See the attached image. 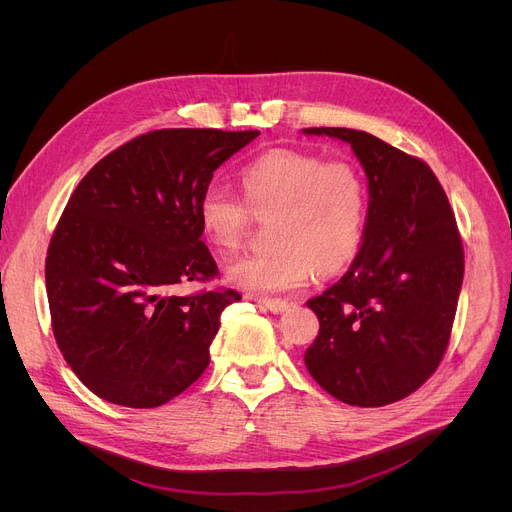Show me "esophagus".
Returning <instances> with one entry per match:
<instances>
[{"label":"esophagus","instance_id":"1","mask_svg":"<svg viewBox=\"0 0 512 512\" xmlns=\"http://www.w3.org/2000/svg\"><path fill=\"white\" fill-rule=\"evenodd\" d=\"M263 304L273 314H281V312H285L289 308V302L281 300V298H267V300H263Z\"/></svg>","mask_w":512,"mask_h":512}]
</instances>
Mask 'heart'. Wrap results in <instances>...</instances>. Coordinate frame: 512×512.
I'll list each match as a JSON object with an SVG mask.
<instances>
[{
  "label": "heart",
  "mask_w": 512,
  "mask_h": 512,
  "mask_svg": "<svg viewBox=\"0 0 512 512\" xmlns=\"http://www.w3.org/2000/svg\"><path fill=\"white\" fill-rule=\"evenodd\" d=\"M243 198L225 186H208L198 200V223L208 243L235 253L255 218H269L273 247L237 259L229 281L251 294L296 289L316 271L344 269L362 243L367 221V182L350 160L277 148L241 172Z\"/></svg>",
  "instance_id": "1"
}]
</instances>
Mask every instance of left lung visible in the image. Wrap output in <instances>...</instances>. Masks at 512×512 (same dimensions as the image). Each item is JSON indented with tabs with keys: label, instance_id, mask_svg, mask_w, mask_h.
<instances>
[{
	"label": "left lung",
	"instance_id": "left-lung-1",
	"mask_svg": "<svg viewBox=\"0 0 512 512\" xmlns=\"http://www.w3.org/2000/svg\"><path fill=\"white\" fill-rule=\"evenodd\" d=\"M304 131L350 143L371 196L350 269L308 300L320 332L306 367L338 401L383 407L417 391L448 350L464 277L456 216L423 160L367 131Z\"/></svg>",
	"mask_w": 512,
	"mask_h": 512
}]
</instances>
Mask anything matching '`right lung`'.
<instances>
[{"mask_svg":"<svg viewBox=\"0 0 512 512\" xmlns=\"http://www.w3.org/2000/svg\"><path fill=\"white\" fill-rule=\"evenodd\" d=\"M257 129H156L97 162L70 194L46 253L56 344L97 397L168 403L208 367L231 287L174 294L218 277L200 241L198 200Z\"/></svg>","mask_w":512,"mask_h":512,"instance_id":"1","label":"right lung"}]
</instances>
